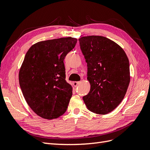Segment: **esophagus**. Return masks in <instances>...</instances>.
I'll return each mask as SVG.
<instances>
[{
  "label": "esophagus",
  "instance_id": "1",
  "mask_svg": "<svg viewBox=\"0 0 150 150\" xmlns=\"http://www.w3.org/2000/svg\"><path fill=\"white\" fill-rule=\"evenodd\" d=\"M79 83H80V82H76V81H75V82H73V85H74V87H76V86L79 85Z\"/></svg>",
  "mask_w": 150,
  "mask_h": 150
}]
</instances>
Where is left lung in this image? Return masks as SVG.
Returning a JSON list of instances; mask_svg holds the SVG:
<instances>
[{"label":"left lung","instance_id":"left-lung-1","mask_svg":"<svg viewBox=\"0 0 150 150\" xmlns=\"http://www.w3.org/2000/svg\"><path fill=\"white\" fill-rule=\"evenodd\" d=\"M79 40L91 84L83 100L91 112L107 114L120 105L126 94L130 82L129 59L120 45L106 37L91 35Z\"/></svg>","mask_w":150,"mask_h":150}]
</instances>
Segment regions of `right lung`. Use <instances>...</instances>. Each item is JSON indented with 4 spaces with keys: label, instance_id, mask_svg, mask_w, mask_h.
Wrapping results in <instances>:
<instances>
[{
    "label": "right lung",
    "instance_id": "1",
    "mask_svg": "<svg viewBox=\"0 0 150 150\" xmlns=\"http://www.w3.org/2000/svg\"><path fill=\"white\" fill-rule=\"evenodd\" d=\"M76 42L72 37L38 42L26 54L20 86L27 104L42 118H57L67 110L72 87L65 80L63 61Z\"/></svg>",
    "mask_w": 150,
    "mask_h": 150
}]
</instances>
